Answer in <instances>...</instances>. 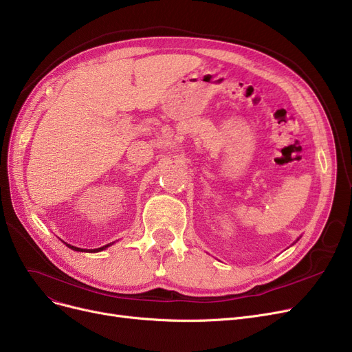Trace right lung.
<instances>
[{"mask_svg":"<svg viewBox=\"0 0 352 352\" xmlns=\"http://www.w3.org/2000/svg\"><path fill=\"white\" fill-rule=\"evenodd\" d=\"M66 246L69 248V249H72V250H76V252H87V253H96V252H102V250H104L106 248H109L112 243H109V244H106V246H103V248H99V249H80V248H76V246H72V244H67V243H65Z\"/></svg>","mask_w":352,"mask_h":352,"instance_id":"obj_1","label":"right lung"}]
</instances>
